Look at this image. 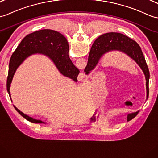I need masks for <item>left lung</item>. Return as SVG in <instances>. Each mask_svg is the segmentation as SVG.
Instances as JSON below:
<instances>
[{
  "label": "left lung",
  "instance_id": "8db88e82",
  "mask_svg": "<svg viewBox=\"0 0 158 158\" xmlns=\"http://www.w3.org/2000/svg\"><path fill=\"white\" fill-rule=\"evenodd\" d=\"M114 50L120 51L127 54L140 67L145 76L147 98H148L149 96V71L145 58L138 44L122 34L114 32L108 33L101 35L95 40L88 57L87 64L84 70L85 74L88 75L91 71L94 70L104 54ZM139 112L129 114H128V116H136Z\"/></svg>",
  "mask_w": 158,
  "mask_h": 158
}]
</instances>
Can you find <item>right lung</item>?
I'll return each instance as SVG.
<instances>
[{
  "label": "right lung",
  "instance_id": "obj_1",
  "mask_svg": "<svg viewBox=\"0 0 158 158\" xmlns=\"http://www.w3.org/2000/svg\"><path fill=\"white\" fill-rule=\"evenodd\" d=\"M69 44L67 39L59 32L51 29H42L27 35L23 39L20 44L10 57L9 65V73L6 80V89L10 94V83L17 69L23 61L36 53L46 54L58 69L62 75L77 81L79 69L73 64L69 56ZM20 114L33 123H44V122L25 114L14 106Z\"/></svg>",
  "mask_w": 158,
  "mask_h": 158
}]
</instances>
